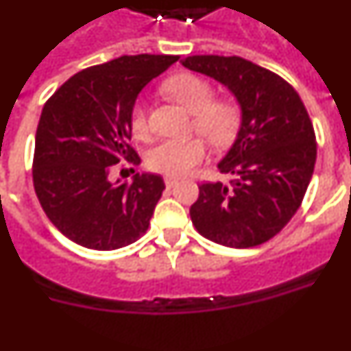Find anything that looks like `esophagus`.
Instances as JSON below:
<instances>
[{"label":"esophagus","mask_w":351,"mask_h":351,"mask_svg":"<svg viewBox=\"0 0 351 351\" xmlns=\"http://www.w3.org/2000/svg\"><path fill=\"white\" fill-rule=\"evenodd\" d=\"M165 184H167V188H173V186L178 184V179H173V178H165Z\"/></svg>","instance_id":"obj_1"}]
</instances>
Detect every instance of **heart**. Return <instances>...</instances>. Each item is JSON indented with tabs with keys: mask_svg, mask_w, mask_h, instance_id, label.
I'll use <instances>...</instances> for the list:
<instances>
[{
	"mask_svg": "<svg viewBox=\"0 0 351 351\" xmlns=\"http://www.w3.org/2000/svg\"><path fill=\"white\" fill-rule=\"evenodd\" d=\"M165 89L188 112L195 114V128L213 144L223 145L234 138L239 123L237 108L230 101H210L214 93L209 82L191 73H182L170 79ZM130 126L135 137L144 138L147 135V108L144 104H135L132 108ZM206 153L207 147L202 138H169L149 149L145 163L154 172L181 178L200 163Z\"/></svg>",
	"mask_w": 351,
	"mask_h": 351,
	"instance_id": "1",
	"label": "heart"
}]
</instances>
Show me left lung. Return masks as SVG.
Listing matches in <instances>:
<instances>
[{
  "instance_id": "8db88e82",
  "label": "left lung",
  "mask_w": 351,
  "mask_h": 351,
  "mask_svg": "<svg viewBox=\"0 0 351 351\" xmlns=\"http://www.w3.org/2000/svg\"><path fill=\"white\" fill-rule=\"evenodd\" d=\"M181 63L225 86L241 108L234 144L218 163L237 179L200 186L191 221L223 246H258L290 221L308 190L316 161L311 119L287 80L251 61L190 56Z\"/></svg>"
}]
</instances>
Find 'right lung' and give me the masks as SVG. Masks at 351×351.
Returning <instances> with one entry per match:
<instances>
[{
  "label": "right lung",
  "instance_id": "obj_1",
  "mask_svg": "<svg viewBox=\"0 0 351 351\" xmlns=\"http://www.w3.org/2000/svg\"><path fill=\"white\" fill-rule=\"evenodd\" d=\"M179 56H121L86 68L43 105L35 138L33 184L52 225L89 250L112 251L145 234L165 190L156 173L133 181L108 173L126 158L141 163L128 145L130 114L138 93L172 66Z\"/></svg>",
  "mask_w": 351,
  "mask_h": 351
}]
</instances>
